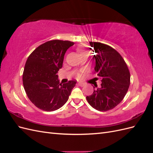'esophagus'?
Returning a JSON list of instances; mask_svg holds the SVG:
<instances>
[{
  "mask_svg": "<svg viewBox=\"0 0 153 153\" xmlns=\"http://www.w3.org/2000/svg\"><path fill=\"white\" fill-rule=\"evenodd\" d=\"M78 85L80 86V87H84L85 85V84H84V83H82V82H78Z\"/></svg>",
  "mask_w": 153,
  "mask_h": 153,
  "instance_id": "34e87169",
  "label": "esophagus"
}]
</instances>
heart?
<instances>
[{"mask_svg":"<svg viewBox=\"0 0 153 153\" xmlns=\"http://www.w3.org/2000/svg\"><path fill=\"white\" fill-rule=\"evenodd\" d=\"M78 52L80 53V55L84 54V53H87V50L85 47V46L84 45H82L80 46V47H79L78 48Z\"/></svg>","mask_w":153,"mask_h":153,"instance_id":"heart-1","label":"heart"}]
</instances>
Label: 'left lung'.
<instances>
[{
    "label": "left lung",
    "mask_w": 153,
    "mask_h": 153,
    "mask_svg": "<svg viewBox=\"0 0 153 153\" xmlns=\"http://www.w3.org/2000/svg\"><path fill=\"white\" fill-rule=\"evenodd\" d=\"M89 43L96 53L95 73L102 83L100 88L93 87V93L86 98L92 107L104 112L121 102L130 84V73L124 60L115 49L99 42Z\"/></svg>",
    "instance_id": "1"
}]
</instances>
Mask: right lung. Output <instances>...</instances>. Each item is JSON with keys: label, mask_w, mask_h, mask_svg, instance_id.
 Segmentation results:
<instances>
[{"label": "right lung", "mask_w": 153, "mask_h": 153, "mask_svg": "<svg viewBox=\"0 0 153 153\" xmlns=\"http://www.w3.org/2000/svg\"><path fill=\"white\" fill-rule=\"evenodd\" d=\"M73 45L69 41H49L36 48L27 59L23 84L29 99L38 108L54 111L68 100L76 82L62 84L57 73L67 50Z\"/></svg>", "instance_id": "right-lung-1"}]
</instances>
